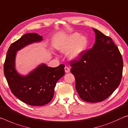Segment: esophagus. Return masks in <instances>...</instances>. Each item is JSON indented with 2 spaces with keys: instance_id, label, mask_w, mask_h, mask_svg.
<instances>
[{
  "instance_id": "34e87169",
  "label": "esophagus",
  "mask_w": 128,
  "mask_h": 128,
  "mask_svg": "<svg viewBox=\"0 0 128 128\" xmlns=\"http://www.w3.org/2000/svg\"><path fill=\"white\" fill-rule=\"evenodd\" d=\"M64 71H65V72H66V73H68V72H70V68H68V67L66 66L65 68H64Z\"/></svg>"
}]
</instances>
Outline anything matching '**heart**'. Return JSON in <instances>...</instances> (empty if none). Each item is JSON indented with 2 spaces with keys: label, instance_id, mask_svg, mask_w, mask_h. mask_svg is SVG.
I'll return each instance as SVG.
<instances>
[{
  "label": "heart",
  "instance_id": "1",
  "mask_svg": "<svg viewBox=\"0 0 128 128\" xmlns=\"http://www.w3.org/2000/svg\"><path fill=\"white\" fill-rule=\"evenodd\" d=\"M87 46V40L84 36H81L78 33H74L69 36L62 41L58 49L62 53H69V57L72 60L79 58Z\"/></svg>",
  "mask_w": 128,
  "mask_h": 128
}]
</instances>
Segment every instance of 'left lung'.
Returning <instances> with one entry per match:
<instances>
[{"label": "left lung", "instance_id": "1", "mask_svg": "<svg viewBox=\"0 0 128 128\" xmlns=\"http://www.w3.org/2000/svg\"><path fill=\"white\" fill-rule=\"evenodd\" d=\"M96 41L92 49L85 50L70 62L75 88L84 101L102 102L114 92L121 82L123 60L110 37L93 29Z\"/></svg>", "mask_w": 128, "mask_h": 128}]
</instances>
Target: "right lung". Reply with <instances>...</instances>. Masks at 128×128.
Returning a JSON list of instances; mask_svg holds the SVG:
<instances>
[{
	"instance_id": "obj_1",
	"label": "right lung",
	"mask_w": 128,
	"mask_h": 128,
	"mask_svg": "<svg viewBox=\"0 0 128 128\" xmlns=\"http://www.w3.org/2000/svg\"><path fill=\"white\" fill-rule=\"evenodd\" d=\"M42 40V36L36 33L22 36L10 46L4 64V73L12 94L29 106H41L49 103L53 99L56 82L64 75V64L50 68L41 64L26 76L16 71L17 52Z\"/></svg>"
}]
</instances>
